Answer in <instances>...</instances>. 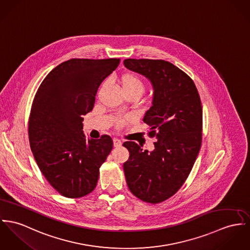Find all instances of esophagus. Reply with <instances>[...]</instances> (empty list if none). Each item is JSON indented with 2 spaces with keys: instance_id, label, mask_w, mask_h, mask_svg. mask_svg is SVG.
<instances>
[{
  "instance_id": "esophagus-1",
  "label": "esophagus",
  "mask_w": 250,
  "mask_h": 250,
  "mask_svg": "<svg viewBox=\"0 0 250 250\" xmlns=\"http://www.w3.org/2000/svg\"><path fill=\"white\" fill-rule=\"evenodd\" d=\"M122 145V142L119 140V139H113V146H115V147H119L120 146Z\"/></svg>"
}]
</instances>
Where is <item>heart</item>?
<instances>
[{
    "mask_svg": "<svg viewBox=\"0 0 250 250\" xmlns=\"http://www.w3.org/2000/svg\"><path fill=\"white\" fill-rule=\"evenodd\" d=\"M121 83L124 88L125 92H130L135 91L139 92L140 94L143 93L145 85L141 78L137 76L134 73H125L121 77ZM122 122H119V125H121Z\"/></svg>",
    "mask_w": 250,
    "mask_h": 250,
    "instance_id": "1",
    "label": "heart"
}]
</instances>
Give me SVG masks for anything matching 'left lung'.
I'll return each mask as SVG.
<instances>
[{"label":"left lung","mask_w":250,"mask_h":250,"mask_svg":"<svg viewBox=\"0 0 250 250\" xmlns=\"http://www.w3.org/2000/svg\"><path fill=\"white\" fill-rule=\"evenodd\" d=\"M124 64L153 85L152 105L143 121L157 140L152 151L125 142L127 187L140 200L159 204L177 192L188 179L201 148L203 108L192 79L164 60L126 59Z\"/></svg>","instance_id":"obj_1"}]
</instances>
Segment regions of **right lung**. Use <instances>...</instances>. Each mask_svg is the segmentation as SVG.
Instances as JSON below:
<instances>
[{
    "label": "right lung",
    "instance_id": "right-lung-1",
    "mask_svg": "<svg viewBox=\"0 0 250 250\" xmlns=\"http://www.w3.org/2000/svg\"><path fill=\"white\" fill-rule=\"evenodd\" d=\"M120 59H71L52 69L39 86L29 122L30 147L40 170L58 192L80 198L96 188L112 139H86L83 116L93 109L97 90Z\"/></svg>",
    "mask_w": 250,
    "mask_h": 250
}]
</instances>
